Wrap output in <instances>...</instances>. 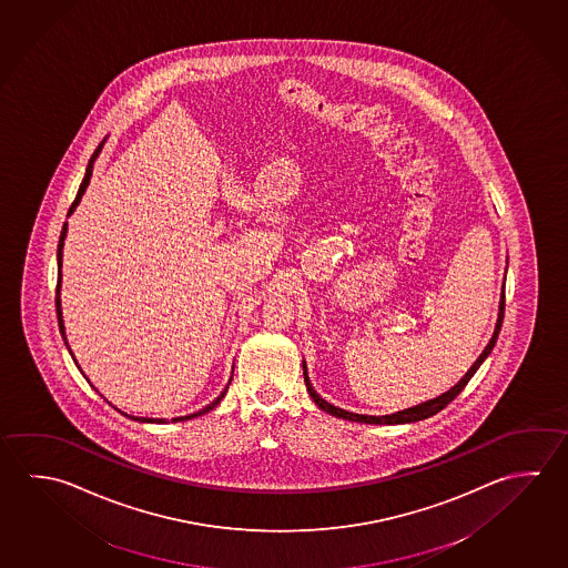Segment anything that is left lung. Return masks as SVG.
Segmentation results:
<instances>
[{"label":"left lung","mask_w":568,"mask_h":568,"mask_svg":"<svg viewBox=\"0 0 568 568\" xmlns=\"http://www.w3.org/2000/svg\"><path fill=\"white\" fill-rule=\"evenodd\" d=\"M503 317H505V293H503V297H500V307H498V321L497 327H495V335H493V338L488 341L487 347H485V351L480 353V357L475 361V365L468 368L467 375L460 378L457 385L450 388V390H447L445 395L433 398V400H427V403H420L417 407L405 408V410H398V413L385 415V417L357 415V413H348L345 408L333 407V405L327 403L325 398L318 397L317 390L313 388L311 381H308L307 367L303 365V375H305V385H307L308 395H311V398L315 400V405H317L318 408H323V410L328 413V415H333V417L338 418H347V420H355V423H368V425H403V423H415V420H423V418L433 417V415H437L438 410H443V408L447 407L450 400H455V398H457L458 393H460L463 388L467 387V383L470 381V377H473V375L477 373V368L483 365V361L490 355V351H493L495 343H497L498 333H500Z\"/></svg>","instance_id":"1"}]
</instances>
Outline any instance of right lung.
<instances>
[{"label": "right lung", "mask_w": 568, "mask_h": 568, "mask_svg": "<svg viewBox=\"0 0 568 568\" xmlns=\"http://www.w3.org/2000/svg\"><path fill=\"white\" fill-rule=\"evenodd\" d=\"M101 145H103V141H101L100 145H98V150L93 151V155H91L90 163H88V170H85V178H83V181H81L80 191H78V195H75V200H73V203H71L70 213L71 211L75 210L78 207V203H80L81 195H83V191H85V187L90 185V178H91V170H93V161H95V158H98V153H100ZM65 233H68V223L63 225V230H61L60 235V245H58V265H60V280H58V288H55V308H58V323H60V331H61V337H63V341H65V331H63V318H61V307H60V283H61V250H63V240H65ZM225 393H227V387H225V390L221 393L220 397L215 398L211 405H207L205 408H201V410H197V413H193V415H190V417H178L173 418V420H185V418H195L200 417V415H205V413H210L211 408L217 407L221 403V398L225 397ZM135 418V420H141V423H153L151 418H140V417H131ZM155 423H163V420H155Z\"/></svg>", "instance_id": "obj_1"}]
</instances>
